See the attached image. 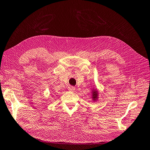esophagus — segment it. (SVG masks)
Wrapping results in <instances>:
<instances>
[{"label": "esophagus", "instance_id": "esophagus-1", "mask_svg": "<svg viewBox=\"0 0 150 150\" xmlns=\"http://www.w3.org/2000/svg\"><path fill=\"white\" fill-rule=\"evenodd\" d=\"M75 88L73 86H69L68 87V90L70 91H75Z\"/></svg>", "mask_w": 150, "mask_h": 150}]
</instances>
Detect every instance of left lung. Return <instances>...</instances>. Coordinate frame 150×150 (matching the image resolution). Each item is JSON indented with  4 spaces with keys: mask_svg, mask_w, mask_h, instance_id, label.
Returning a JSON list of instances; mask_svg holds the SVG:
<instances>
[{
    "mask_svg": "<svg viewBox=\"0 0 150 150\" xmlns=\"http://www.w3.org/2000/svg\"><path fill=\"white\" fill-rule=\"evenodd\" d=\"M91 93H92V99H93V101H96L97 100L98 98V90L97 89H93L91 91Z\"/></svg>",
    "mask_w": 150,
    "mask_h": 150,
    "instance_id": "8db88e82",
    "label": "left lung"
}]
</instances>
